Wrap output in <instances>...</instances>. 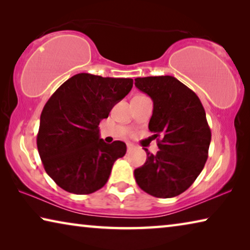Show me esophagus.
<instances>
[{
	"mask_svg": "<svg viewBox=\"0 0 250 250\" xmlns=\"http://www.w3.org/2000/svg\"><path fill=\"white\" fill-rule=\"evenodd\" d=\"M126 149H128V151H131L133 149V145L132 143H126Z\"/></svg>",
	"mask_w": 250,
	"mask_h": 250,
	"instance_id": "34e87169",
	"label": "esophagus"
}]
</instances>
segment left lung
Instances as JSON below:
<instances>
[{
    "label": "left lung",
    "instance_id": "8db88e82",
    "mask_svg": "<svg viewBox=\"0 0 250 250\" xmlns=\"http://www.w3.org/2000/svg\"><path fill=\"white\" fill-rule=\"evenodd\" d=\"M135 87L153 101L149 130L159 151L134 170L135 182L152 196L180 195L200 175L208 158L210 129L195 92L172 76L135 78Z\"/></svg>",
    "mask_w": 250,
    "mask_h": 250
}]
</instances>
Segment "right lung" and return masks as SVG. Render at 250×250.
Segmentation results:
<instances>
[{
    "label": "right lung",
    "instance_id": "obj_1",
    "mask_svg": "<svg viewBox=\"0 0 250 250\" xmlns=\"http://www.w3.org/2000/svg\"><path fill=\"white\" fill-rule=\"evenodd\" d=\"M132 86L131 78L82 73L66 80L48 99L41 115L37 149L46 173L59 188L84 195L107 183L126 146L122 141L107 145L98 125Z\"/></svg>",
    "mask_w": 250,
    "mask_h": 250
}]
</instances>
